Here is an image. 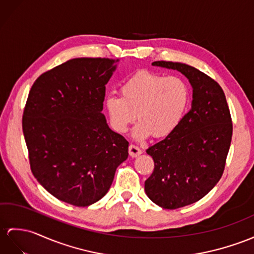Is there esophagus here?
Here are the masks:
<instances>
[{
    "label": "esophagus",
    "mask_w": 254,
    "mask_h": 254,
    "mask_svg": "<svg viewBox=\"0 0 254 254\" xmlns=\"http://www.w3.org/2000/svg\"><path fill=\"white\" fill-rule=\"evenodd\" d=\"M140 154H142V150L135 144H130L129 145V155L131 157H137L139 156Z\"/></svg>",
    "instance_id": "obj_1"
}]
</instances>
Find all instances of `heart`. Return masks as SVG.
I'll list each match as a JSON object with an SVG mask.
<instances>
[{"mask_svg":"<svg viewBox=\"0 0 254 254\" xmlns=\"http://www.w3.org/2000/svg\"><path fill=\"white\" fill-rule=\"evenodd\" d=\"M190 104L188 84L178 76L164 77L142 70L127 78L121 86V97L104 99L110 125L117 132H126L137 119L133 137L148 135L165 138L180 125Z\"/></svg>","mask_w":254,"mask_h":254,"instance_id":"obj_1","label":"heart"}]
</instances>
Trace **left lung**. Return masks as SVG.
I'll return each instance as SVG.
<instances>
[{"label":"left lung","instance_id":"left-lung-1","mask_svg":"<svg viewBox=\"0 0 254 254\" xmlns=\"http://www.w3.org/2000/svg\"><path fill=\"white\" fill-rule=\"evenodd\" d=\"M152 65L181 72L193 88L191 108L169 135L146 150L154 171L145 193L164 209H178L201 199L223 175L233 124L223 89L196 67L172 61Z\"/></svg>","mask_w":254,"mask_h":254}]
</instances>
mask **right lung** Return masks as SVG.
I'll return each mask as SVG.
<instances>
[{
	"instance_id": "1",
	"label": "right lung",
	"mask_w": 254,
	"mask_h": 254,
	"mask_svg": "<svg viewBox=\"0 0 254 254\" xmlns=\"http://www.w3.org/2000/svg\"><path fill=\"white\" fill-rule=\"evenodd\" d=\"M119 61L71 59L43 73L29 92L22 130L31 170L48 193L73 206L100 200L128 157V141L102 113Z\"/></svg>"
}]
</instances>
